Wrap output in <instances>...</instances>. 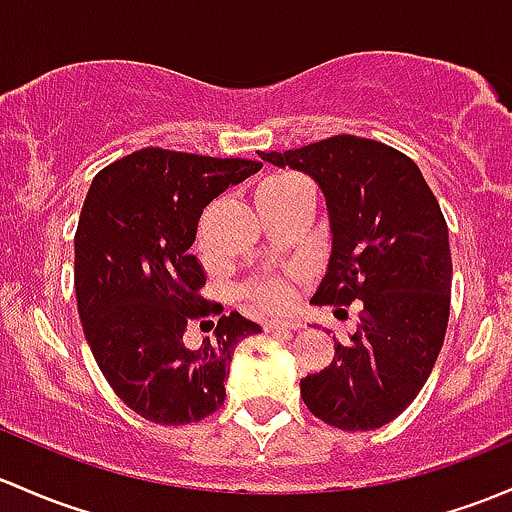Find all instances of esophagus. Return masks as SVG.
<instances>
[{
	"mask_svg": "<svg viewBox=\"0 0 512 512\" xmlns=\"http://www.w3.org/2000/svg\"><path fill=\"white\" fill-rule=\"evenodd\" d=\"M299 324H292V321H265V331L267 333H292L297 331Z\"/></svg>",
	"mask_w": 512,
	"mask_h": 512,
	"instance_id": "obj_1",
	"label": "esophagus"
}]
</instances>
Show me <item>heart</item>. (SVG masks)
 Instances as JSON below:
<instances>
[{"mask_svg": "<svg viewBox=\"0 0 512 512\" xmlns=\"http://www.w3.org/2000/svg\"><path fill=\"white\" fill-rule=\"evenodd\" d=\"M301 186V181L297 176H274V179H267L265 184L257 188V196H265V193H279V191H289V188H297ZM257 299H260L262 306H267V309H282L284 304H287L289 299V292L284 284L279 282H267V284H260V287L255 289Z\"/></svg>", "mask_w": 512, "mask_h": 512, "instance_id": "b5f03b06", "label": "heart"}]
</instances>
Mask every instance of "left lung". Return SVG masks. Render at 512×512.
I'll use <instances>...</instances> for the list:
<instances>
[{
  "mask_svg": "<svg viewBox=\"0 0 512 512\" xmlns=\"http://www.w3.org/2000/svg\"><path fill=\"white\" fill-rule=\"evenodd\" d=\"M260 159L311 176L326 198L331 255L311 304H363L331 365L299 383L301 400L346 432L383 427L427 383L449 324V228L437 198L410 157L353 134Z\"/></svg>",
  "mask_w": 512,
  "mask_h": 512,
  "instance_id": "left-lung-1",
  "label": "left lung"
}]
</instances>
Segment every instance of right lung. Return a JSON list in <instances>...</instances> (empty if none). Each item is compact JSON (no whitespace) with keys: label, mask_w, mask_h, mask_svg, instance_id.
<instances>
[{"label":"right lung","mask_w":512,"mask_h":512,"mask_svg":"<svg viewBox=\"0 0 512 512\" xmlns=\"http://www.w3.org/2000/svg\"><path fill=\"white\" fill-rule=\"evenodd\" d=\"M262 169L149 147L105 166L75 233V297L85 341L122 402L154 424H188L223 405L233 351L260 333L238 311L213 338L186 348L191 321L223 306L203 299L206 270L191 255L203 208Z\"/></svg>","instance_id":"obj_1"}]
</instances>
